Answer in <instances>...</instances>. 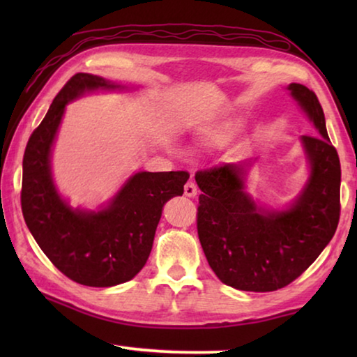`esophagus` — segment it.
Returning a JSON list of instances; mask_svg holds the SVG:
<instances>
[{
  "label": "esophagus",
  "mask_w": 357,
  "mask_h": 357,
  "mask_svg": "<svg viewBox=\"0 0 357 357\" xmlns=\"http://www.w3.org/2000/svg\"><path fill=\"white\" fill-rule=\"evenodd\" d=\"M198 192V187L195 184V181H187L185 185H184V195L185 197H195Z\"/></svg>",
  "instance_id": "34e87169"
}]
</instances>
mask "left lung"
Returning a JSON list of instances; mask_svg holds the SVG:
<instances>
[{
	"label": "left lung",
	"mask_w": 357,
	"mask_h": 357,
	"mask_svg": "<svg viewBox=\"0 0 357 357\" xmlns=\"http://www.w3.org/2000/svg\"><path fill=\"white\" fill-rule=\"evenodd\" d=\"M315 126L301 142L310 178L287 211H266L247 193L250 164H225L195 173L198 238L211 269L243 291L266 293L287 287L304 273L334 236L340 219V160L332 146L321 104L304 84L288 86Z\"/></svg>",
	"instance_id": "1"
}]
</instances>
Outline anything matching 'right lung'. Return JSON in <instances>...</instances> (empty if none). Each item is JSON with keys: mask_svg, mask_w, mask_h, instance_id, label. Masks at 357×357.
Masks as SVG:
<instances>
[{"mask_svg": "<svg viewBox=\"0 0 357 357\" xmlns=\"http://www.w3.org/2000/svg\"><path fill=\"white\" fill-rule=\"evenodd\" d=\"M119 84L75 74L53 99L29 137L23 155L22 213L48 259L80 285L113 287L132 280L146 264L164 204L183 195L187 172L135 173L105 209H72L55 189L50 151L68 102L94 89Z\"/></svg>", "mask_w": 357, "mask_h": 357, "instance_id": "1", "label": "right lung"}]
</instances>
